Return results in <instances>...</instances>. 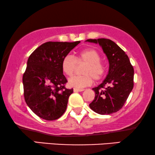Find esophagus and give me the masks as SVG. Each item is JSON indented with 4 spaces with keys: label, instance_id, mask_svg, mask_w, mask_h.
<instances>
[{
    "label": "esophagus",
    "instance_id": "1",
    "mask_svg": "<svg viewBox=\"0 0 155 155\" xmlns=\"http://www.w3.org/2000/svg\"><path fill=\"white\" fill-rule=\"evenodd\" d=\"M73 91L75 92H82V91H84L83 89H78V88H74L73 89Z\"/></svg>",
    "mask_w": 155,
    "mask_h": 155
}]
</instances>
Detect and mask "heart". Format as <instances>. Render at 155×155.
Masks as SVG:
<instances>
[{"label": "heart", "instance_id": "heart-1", "mask_svg": "<svg viewBox=\"0 0 155 155\" xmlns=\"http://www.w3.org/2000/svg\"><path fill=\"white\" fill-rule=\"evenodd\" d=\"M100 54L93 48H85L78 52L75 56L66 55L61 61V69L68 77H71L75 73L77 63H85L82 70V75L73 76L68 80L70 86L83 88L90 85L95 80L102 78L105 73V67L101 62Z\"/></svg>", "mask_w": 155, "mask_h": 155}]
</instances>
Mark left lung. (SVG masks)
Returning a JSON list of instances; mask_svg holds the SVG:
<instances>
[{
    "label": "left lung",
    "instance_id": "1",
    "mask_svg": "<svg viewBox=\"0 0 155 155\" xmlns=\"http://www.w3.org/2000/svg\"><path fill=\"white\" fill-rule=\"evenodd\" d=\"M86 41L99 44L109 63L107 78L92 89L95 97L90 109L101 115L115 113L123 107L133 90L134 69L124 51L111 40L102 38Z\"/></svg>",
    "mask_w": 155,
    "mask_h": 155
}]
</instances>
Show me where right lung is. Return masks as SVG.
Segmentation results:
<instances>
[{
  "instance_id": "right-lung-1",
  "label": "right lung",
  "mask_w": 155,
  "mask_h": 155,
  "mask_svg": "<svg viewBox=\"0 0 155 155\" xmlns=\"http://www.w3.org/2000/svg\"><path fill=\"white\" fill-rule=\"evenodd\" d=\"M80 41L46 42L29 56L23 74L24 97L34 113L47 120H56L64 114L73 89L61 69V61Z\"/></svg>"
}]
</instances>
